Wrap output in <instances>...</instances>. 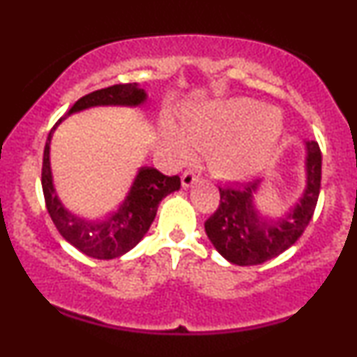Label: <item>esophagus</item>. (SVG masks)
Listing matches in <instances>:
<instances>
[{
    "instance_id": "1",
    "label": "esophagus",
    "mask_w": 357,
    "mask_h": 357,
    "mask_svg": "<svg viewBox=\"0 0 357 357\" xmlns=\"http://www.w3.org/2000/svg\"><path fill=\"white\" fill-rule=\"evenodd\" d=\"M196 181H198V174L196 173H192V171H186V173H183L181 176L183 188H191Z\"/></svg>"
}]
</instances>
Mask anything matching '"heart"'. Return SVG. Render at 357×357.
<instances>
[{"mask_svg":"<svg viewBox=\"0 0 357 357\" xmlns=\"http://www.w3.org/2000/svg\"><path fill=\"white\" fill-rule=\"evenodd\" d=\"M284 130L280 112L253 99L208 102L184 110L179 129L165 124V139L179 159L208 151V165L230 181L252 178L268 162Z\"/></svg>","mask_w":357,"mask_h":357,"instance_id":"heart-1","label":"heart"}]
</instances>
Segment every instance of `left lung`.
Here are the masks:
<instances>
[{
  "mask_svg": "<svg viewBox=\"0 0 357 357\" xmlns=\"http://www.w3.org/2000/svg\"><path fill=\"white\" fill-rule=\"evenodd\" d=\"M322 154L315 141L305 142V188L280 218L261 215L255 204L260 179L241 188H220L218 210L204 221L213 247L230 264L260 265L292 247L312 218L321 190Z\"/></svg>",
  "mask_w": 357,
  "mask_h": 357,
  "instance_id": "8db88e82",
  "label": "left lung"
}]
</instances>
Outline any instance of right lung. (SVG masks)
<instances>
[{
    "label": "right lung",
    "instance_id": "1",
    "mask_svg": "<svg viewBox=\"0 0 357 357\" xmlns=\"http://www.w3.org/2000/svg\"><path fill=\"white\" fill-rule=\"evenodd\" d=\"M146 99V90L139 87L137 84H119L107 89L96 90V92H90L77 100L48 134L42 167V188L48 215H50L60 235L87 257L110 260V258L124 255L136 247L139 241L144 238L151 223L154 221L159 203L167 195L181 188V179H179V176H165L154 167L144 166L137 171L132 186H130L126 199L117 211H114L112 215L100 221L82 218V216L73 215L63 206V203L56 196L55 186H53L50 167V142L53 130L63 119H67V116L73 112L99 107V105L137 107V105L144 104Z\"/></svg>",
    "mask_w": 357,
    "mask_h": 357
}]
</instances>
